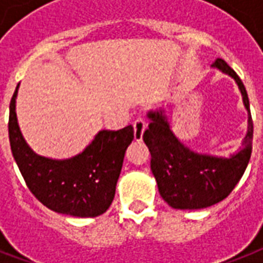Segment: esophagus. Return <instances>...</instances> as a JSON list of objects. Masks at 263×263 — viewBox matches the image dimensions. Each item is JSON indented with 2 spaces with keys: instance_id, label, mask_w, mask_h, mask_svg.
Returning <instances> with one entry per match:
<instances>
[{
  "instance_id": "obj_1",
  "label": "esophagus",
  "mask_w": 263,
  "mask_h": 263,
  "mask_svg": "<svg viewBox=\"0 0 263 263\" xmlns=\"http://www.w3.org/2000/svg\"><path fill=\"white\" fill-rule=\"evenodd\" d=\"M133 127H134V138L140 141L142 138V133H144V130L146 127V123L144 121V118L142 117H137L134 119L133 122Z\"/></svg>"
}]
</instances>
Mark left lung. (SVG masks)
<instances>
[{
	"mask_svg": "<svg viewBox=\"0 0 263 263\" xmlns=\"http://www.w3.org/2000/svg\"><path fill=\"white\" fill-rule=\"evenodd\" d=\"M236 79L250 112V101L243 81L223 59L213 63ZM151 123L144 132V142L151 152V170L158 182L160 196L173 209L197 210L219 203L233 191L243 177L252 149L251 112L243 148L229 159L195 154L185 148L170 130L163 112H149Z\"/></svg>",
	"mask_w": 263,
	"mask_h": 263,
	"instance_id": "left-lung-1",
	"label": "left lung"
}]
</instances>
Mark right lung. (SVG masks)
<instances>
[{"mask_svg": "<svg viewBox=\"0 0 263 263\" xmlns=\"http://www.w3.org/2000/svg\"><path fill=\"white\" fill-rule=\"evenodd\" d=\"M19 86V85H17ZM17 86L9 104V142L30 192L48 209L72 217H97L115 196L125 152L133 141V126L100 132L78 156L52 160L32 152L20 133L15 112Z\"/></svg>", "mask_w": 263, "mask_h": 263, "instance_id": "1", "label": "right lung"}]
</instances>
